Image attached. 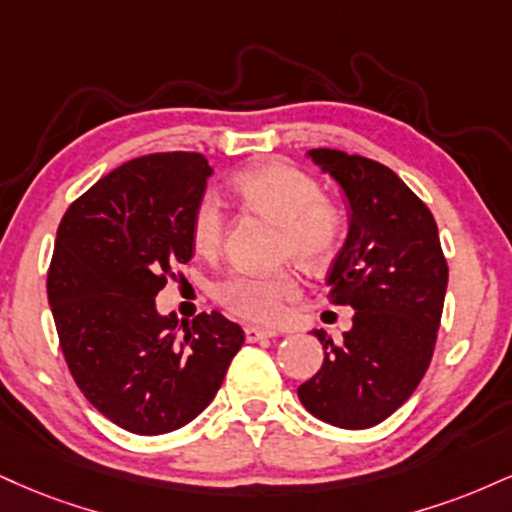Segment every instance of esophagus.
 <instances>
[{"label":"esophagus","mask_w":512,"mask_h":512,"mask_svg":"<svg viewBox=\"0 0 512 512\" xmlns=\"http://www.w3.org/2000/svg\"><path fill=\"white\" fill-rule=\"evenodd\" d=\"M276 331L272 329H260V326H245V341L248 343H257L264 341V338H274Z\"/></svg>","instance_id":"esophagus-1"}]
</instances>
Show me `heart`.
Returning <instances> with one entry per match:
<instances>
[{
	"instance_id": "heart-1",
	"label": "heart",
	"mask_w": 512,
	"mask_h": 512,
	"mask_svg": "<svg viewBox=\"0 0 512 512\" xmlns=\"http://www.w3.org/2000/svg\"><path fill=\"white\" fill-rule=\"evenodd\" d=\"M233 193L250 209L279 224V260L317 269L329 264L346 236V212L322 195L319 181L286 162H269L233 178ZM226 217L219 197L207 193L197 200L190 219L193 248L202 257H217L224 243ZM300 295V276L293 267L269 274L231 272L214 286V300L245 322L274 324L286 305Z\"/></svg>"
}]
</instances>
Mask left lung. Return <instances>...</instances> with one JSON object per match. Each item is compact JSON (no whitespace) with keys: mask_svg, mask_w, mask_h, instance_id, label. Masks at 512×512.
I'll return each instance as SVG.
<instances>
[{"mask_svg":"<svg viewBox=\"0 0 512 512\" xmlns=\"http://www.w3.org/2000/svg\"><path fill=\"white\" fill-rule=\"evenodd\" d=\"M310 157L341 183L353 209L329 272V303L355 315L341 341L312 331L324 362L298 398L322 422L367 429L393 415L429 369L448 264L434 214L389 166L326 147Z\"/></svg>","mask_w":512,"mask_h":512,"instance_id":"obj_1","label":"left lung"}]
</instances>
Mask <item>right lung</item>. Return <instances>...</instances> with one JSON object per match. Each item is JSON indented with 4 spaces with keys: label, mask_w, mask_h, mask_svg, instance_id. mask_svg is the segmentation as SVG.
Segmentation results:
<instances>
[{
    "label": "right lung",
    "mask_w": 512,
    "mask_h": 512,
    "mask_svg": "<svg viewBox=\"0 0 512 512\" xmlns=\"http://www.w3.org/2000/svg\"><path fill=\"white\" fill-rule=\"evenodd\" d=\"M212 169L197 152L121 164L71 202L47 272L59 346L92 408L126 432L157 436L217 396L245 334L214 310L176 334L155 295L193 257L190 219Z\"/></svg>",
    "instance_id": "add662e5"
}]
</instances>
